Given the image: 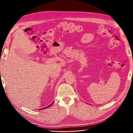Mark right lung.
<instances>
[{"mask_svg": "<svg viewBox=\"0 0 133 133\" xmlns=\"http://www.w3.org/2000/svg\"><path fill=\"white\" fill-rule=\"evenodd\" d=\"M53 104V103H51V104H50V105H49V106H48V107H45V108H43V109H45V108H47L49 107H50V105H51V104Z\"/></svg>", "mask_w": 133, "mask_h": 133, "instance_id": "obj_1", "label": "right lung"}]
</instances>
